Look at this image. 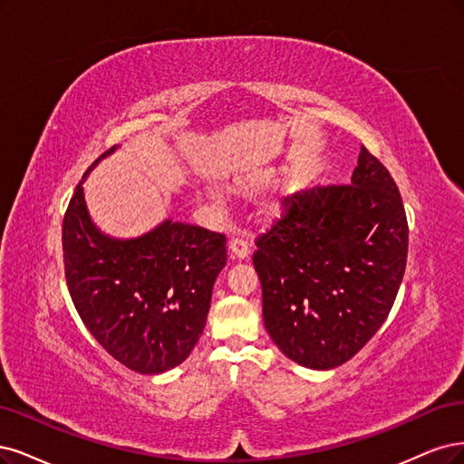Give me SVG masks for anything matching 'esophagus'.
<instances>
[{
  "label": "esophagus",
  "instance_id": "obj_1",
  "mask_svg": "<svg viewBox=\"0 0 464 464\" xmlns=\"http://www.w3.org/2000/svg\"><path fill=\"white\" fill-rule=\"evenodd\" d=\"M229 252L237 260H245L250 254V245L245 237H233L229 241Z\"/></svg>",
  "mask_w": 464,
  "mask_h": 464
}]
</instances>
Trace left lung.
<instances>
[{
	"label": "left lung",
	"instance_id": "left-lung-1",
	"mask_svg": "<svg viewBox=\"0 0 464 464\" xmlns=\"http://www.w3.org/2000/svg\"><path fill=\"white\" fill-rule=\"evenodd\" d=\"M351 181L283 198L281 218L252 254L267 334L314 370L347 362L366 345L407 266L409 223L393 177L362 148Z\"/></svg>",
	"mask_w": 464,
	"mask_h": 464
}]
</instances>
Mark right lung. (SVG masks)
Returning a JSON list of instances; mask_svg holds the SVG:
<instances>
[{"instance_id":"1","label":"right lung","mask_w":464,"mask_h":464,"mask_svg":"<svg viewBox=\"0 0 464 464\" xmlns=\"http://www.w3.org/2000/svg\"><path fill=\"white\" fill-rule=\"evenodd\" d=\"M62 241L72 304L100 345L139 373L181 364L204 332L214 281L227 262L226 235L168 219L117 241L94 227L79 183Z\"/></svg>"}]
</instances>
